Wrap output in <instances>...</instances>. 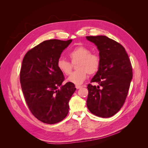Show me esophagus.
<instances>
[{"instance_id":"34e87169","label":"esophagus","mask_w":148,"mask_h":148,"mask_svg":"<svg viewBox=\"0 0 148 148\" xmlns=\"http://www.w3.org/2000/svg\"><path fill=\"white\" fill-rule=\"evenodd\" d=\"M75 87H76V88L78 89H79V88H81L82 86H79V85H76Z\"/></svg>"}]
</instances>
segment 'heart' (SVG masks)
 <instances>
[{
  "mask_svg": "<svg viewBox=\"0 0 148 148\" xmlns=\"http://www.w3.org/2000/svg\"><path fill=\"white\" fill-rule=\"evenodd\" d=\"M69 56L73 64H77V71L72 73L67 81L75 84H81L89 75L95 74L100 66V58L96 53H91L89 48L80 46L71 50ZM57 66L61 72L66 75L71 73L73 65L64 58H60L57 62Z\"/></svg>",
  "mask_w": 148,
  "mask_h": 148,
  "instance_id": "b5f03b06",
  "label": "heart"
}]
</instances>
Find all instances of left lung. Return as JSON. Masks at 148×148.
Masks as SVG:
<instances>
[{"mask_svg":"<svg viewBox=\"0 0 148 148\" xmlns=\"http://www.w3.org/2000/svg\"><path fill=\"white\" fill-rule=\"evenodd\" d=\"M99 51V69L88 85V109L97 117L108 118L124 104L132 79V67L125 48L106 36H86ZM101 88H100V87Z\"/></svg>","mask_w":148,"mask_h":148,"instance_id":"obj_1","label":"left lung"}]
</instances>
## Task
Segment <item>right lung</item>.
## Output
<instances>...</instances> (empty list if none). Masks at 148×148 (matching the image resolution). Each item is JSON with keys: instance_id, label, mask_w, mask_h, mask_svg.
<instances>
[{"instance_id": "right-lung-1", "label": "right lung", "mask_w": 148, "mask_h": 148, "mask_svg": "<svg viewBox=\"0 0 148 148\" xmlns=\"http://www.w3.org/2000/svg\"><path fill=\"white\" fill-rule=\"evenodd\" d=\"M71 41H44L26 53L22 62V91L31 113L43 123H57L69 113V102L76 88L70 82L62 84L65 78L57 62Z\"/></svg>"}]
</instances>
